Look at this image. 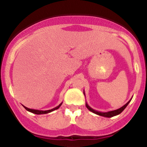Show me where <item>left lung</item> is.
I'll return each mask as SVG.
<instances>
[{
  "instance_id": "obj_1",
  "label": "left lung",
  "mask_w": 147,
  "mask_h": 147,
  "mask_svg": "<svg viewBox=\"0 0 147 147\" xmlns=\"http://www.w3.org/2000/svg\"><path fill=\"white\" fill-rule=\"evenodd\" d=\"M83 94H84V95H85V93H84V92H83ZM130 101H131V100H129V101H128L125 105H123L122 107H121V108H119V109L114 110V111H108V112L97 111H96V110H94V109H93V108H91V107H90L89 105L87 104V102H86V108H88V110H89L90 111H92V113H95V114H97V115H99V116H104V117H108V118H111V117H113V116H117V115L120 114V113H121V112H122L125 109V108L127 106V105L129 104V102Z\"/></svg>"
}]
</instances>
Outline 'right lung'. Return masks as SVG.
Masks as SVG:
<instances>
[{
    "instance_id": "right-lung-1",
    "label": "right lung",
    "mask_w": 147,
    "mask_h": 147,
    "mask_svg": "<svg viewBox=\"0 0 147 147\" xmlns=\"http://www.w3.org/2000/svg\"><path fill=\"white\" fill-rule=\"evenodd\" d=\"M61 105H62V102L61 103V104H59V105H58L57 107H55V108H53V109H51V110H47V111H39V110L31 109V108H27V107L24 106V105H23V107H24V108H26V110H27L28 111L31 112V113H35V114L40 115V114H45V113H51V112L53 111H55V110H57V109H59V108H60V106H61Z\"/></svg>"
}]
</instances>
